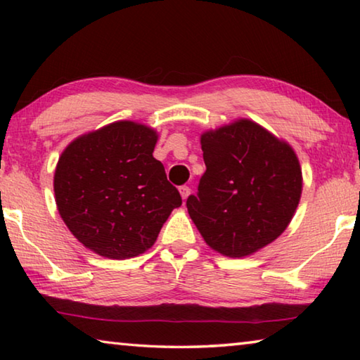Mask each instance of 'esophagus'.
<instances>
[{
    "instance_id": "34e87169",
    "label": "esophagus",
    "mask_w": 360,
    "mask_h": 360,
    "mask_svg": "<svg viewBox=\"0 0 360 360\" xmlns=\"http://www.w3.org/2000/svg\"><path fill=\"white\" fill-rule=\"evenodd\" d=\"M179 193H181L182 200H186L188 195H191V187H188V186H181L179 187Z\"/></svg>"
}]
</instances>
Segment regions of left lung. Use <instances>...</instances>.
<instances>
[{"label": "left lung", "mask_w": 360, "mask_h": 360, "mask_svg": "<svg viewBox=\"0 0 360 360\" xmlns=\"http://www.w3.org/2000/svg\"><path fill=\"white\" fill-rule=\"evenodd\" d=\"M206 172L187 211L206 245L246 257L288 229L302 195V168L290 146L249 119L202 138Z\"/></svg>", "instance_id": "8db88e82"}]
</instances>
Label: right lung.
I'll return each instance as SVG.
<instances>
[{"instance_id": "add662e5", "label": "right lung", "mask_w": 360, "mask_h": 360, "mask_svg": "<svg viewBox=\"0 0 360 360\" xmlns=\"http://www.w3.org/2000/svg\"><path fill=\"white\" fill-rule=\"evenodd\" d=\"M157 131L119 120L66 146L53 174L60 216L79 243L108 259L148 251L182 200L154 158Z\"/></svg>"}]
</instances>
